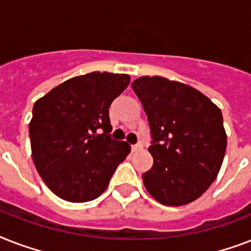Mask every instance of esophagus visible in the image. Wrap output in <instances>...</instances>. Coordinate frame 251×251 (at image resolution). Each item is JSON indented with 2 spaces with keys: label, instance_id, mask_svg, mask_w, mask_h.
I'll return each instance as SVG.
<instances>
[{
  "label": "esophagus",
  "instance_id": "esophagus-1",
  "mask_svg": "<svg viewBox=\"0 0 251 251\" xmlns=\"http://www.w3.org/2000/svg\"><path fill=\"white\" fill-rule=\"evenodd\" d=\"M139 150H142V145H141V143H138V145H133V146H131V151H134V152H135V151H139Z\"/></svg>",
  "mask_w": 251,
  "mask_h": 251
}]
</instances>
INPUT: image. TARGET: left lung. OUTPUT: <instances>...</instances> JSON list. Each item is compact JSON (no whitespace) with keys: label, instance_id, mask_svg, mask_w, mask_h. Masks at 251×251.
Wrapping results in <instances>:
<instances>
[{"label":"left lung","instance_id":"8db88e82","mask_svg":"<svg viewBox=\"0 0 251 251\" xmlns=\"http://www.w3.org/2000/svg\"><path fill=\"white\" fill-rule=\"evenodd\" d=\"M147 114L152 168L142 176L146 189L165 206L198 199L218 177L226 155L222 110L202 92L163 76L131 83Z\"/></svg>","mask_w":251,"mask_h":251}]
</instances>
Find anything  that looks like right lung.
<instances>
[{
	"mask_svg": "<svg viewBox=\"0 0 251 251\" xmlns=\"http://www.w3.org/2000/svg\"><path fill=\"white\" fill-rule=\"evenodd\" d=\"M129 83L127 74L94 72L35 102L28 127L33 164L57 197L74 203L98 198L130 153L126 142L109 134V106Z\"/></svg>",
	"mask_w": 251,
	"mask_h": 251,
	"instance_id": "obj_1",
	"label": "right lung"
}]
</instances>
